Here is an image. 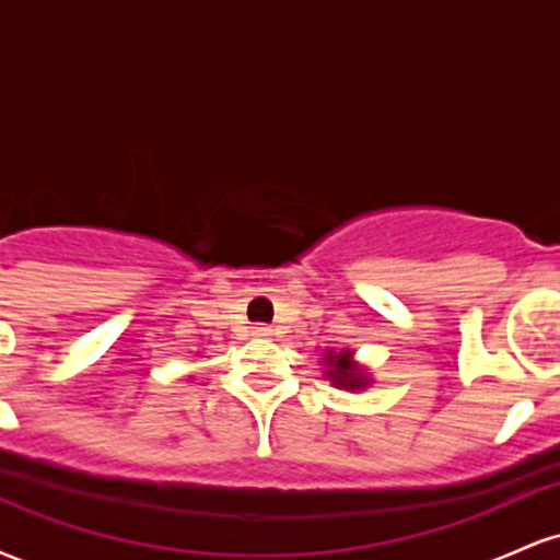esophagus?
<instances>
[{
  "mask_svg": "<svg viewBox=\"0 0 560 560\" xmlns=\"http://www.w3.org/2000/svg\"><path fill=\"white\" fill-rule=\"evenodd\" d=\"M253 334L255 337H271V326H266V324L253 326Z\"/></svg>",
  "mask_w": 560,
  "mask_h": 560,
  "instance_id": "obj_1",
  "label": "esophagus"
}]
</instances>
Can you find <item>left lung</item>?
I'll return each instance as SVG.
<instances>
[{
    "label": "left lung",
    "mask_w": 560,
    "mask_h": 560,
    "mask_svg": "<svg viewBox=\"0 0 560 560\" xmlns=\"http://www.w3.org/2000/svg\"><path fill=\"white\" fill-rule=\"evenodd\" d=\"M320 365H324V376L329 378L337 389H365L374 384V378L369 376V369L355 361V352L352 350H326L324 358H320Z\"/></svg>",
    "instance_id": "obj_1"
}]
</instances>
